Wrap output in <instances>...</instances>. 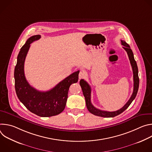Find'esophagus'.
I'll return each instance as SVG.
<instances>
[{
  "label": "esophagus",
  "mask_w": 152,
  "mask_h": 152,
  "mask_svg": "<svg viewBox=\"0 0 152 152\" xmlns=\"http://www.w3.org/2000/svg\"><path fill=\"white\" fill-rule=\"evenodd\" d=\"M85 76V72H83V71H80V72H79V79H83Z\"/></svg>",
  "instance_id": "1"
}]
</instances>
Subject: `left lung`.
<instances>
[{"label":"left lung","mask_w":152,"mask_h":152,"mask_svg":"<svg viewBox=\"0 0 152 152\" xmlns=\"http://www.w3.org/2000/svg\"><path fill=\"white\" fill-rule=\"evenodd\" d=\"M121 43L123 46H124L123 48L126 51V52L128 55L129 59L130 60V62H131L132 70H133V74H134V91H133V93H132L131 98H130L129 100L127 101V102L123 106V107H122L119 110H117L116 111H113V112L102 111L100 110L97 109L96 107H95L92 104V103L91 102V89L90 86L85 80H84L83 79H81L80 80L79 83H80V85L82 90L83 94L85 99L86 107H87L88 110L91 114H93L95 115L102 117H106V118L115 117V116L120 114L121 113H122L123 111H124L127 109V108L129 106V105L131 104L132 101L135 99V98L136 97V96L137 94L138 88H139V83H140V80H139V77H138V67H137V64L134 59V53L132 52V50H131V48H130L129 45L124 40H121Z\"/></svg>","instance_id":"obj_1"}]
</instances>
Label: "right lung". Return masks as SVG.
Segmentation results:
<instances>
[{"label": "right lung", "mask_w": 152, "mask_h": 152, "mask_svg": "<svg viewBox=\"0 0 152 152\" xmlns=\"http://www.w3.org/2000/svg\"><path fill=\"white\" fill-rule=\"evenodd\" d=\"M40 38L39 35L32 36L19 52L14 69L15 89L18 99L29 111L40 117H49L64 111L70 86L78 81L79 71L71 74L48 91H39L31 86L25 76V61L30 45Z\"/></svg>", "instance_id": "1"}]
</instances>
